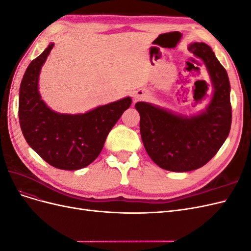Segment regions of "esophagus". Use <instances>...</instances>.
Returning a JSON list of instances; mask_svg holds the SVG:
<instances>
[{
    "label": "esophagus",
    "mask_w": 251,
    "mask_h": 251,
    "mask_svg": "<svg viewBox=\"0 0 251 251\" xmlns=\"http://www.w3.org/2000/svg\"><path fill=\"white\" fill-rule=\"evenodd\" d=\"M147 95H148V93L144 92V91H137V92H136L134 94V96H133L134 97V101H137L139 100H142V98L147 97Z\"/></svg>",
    "instance_id": "esophagus-1"
}]
</instances>
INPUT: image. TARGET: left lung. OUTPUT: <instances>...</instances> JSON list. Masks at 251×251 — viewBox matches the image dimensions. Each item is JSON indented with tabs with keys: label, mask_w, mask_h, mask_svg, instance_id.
<instances>
[{
	"label": "left lung",
	"mask_w": 251,
	"mask_h": 251,
	"mask_svg": "<svg viewBox=\"0 0 251 251\" xmlns=\"http://www.w3.org/2000/svg\"><path fill=\"white\" fill-rule=\"evenodd\" d=\"M188 50L203 60L214 87L205 111L188 117L149 102L135 104L140 114L144 149L157 165L171 172L202 168L218 153L231 126L230 83L226 70L208 45L194 43Z\"/></svg>",
	"instance_id": "left-lung-1"
}]
</instances>
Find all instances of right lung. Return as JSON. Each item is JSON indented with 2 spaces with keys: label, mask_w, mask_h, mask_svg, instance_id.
Here are the masks:
<instances>
[{
  "label": "right lung",
  "mask_w": 251,
  "mask_h": 251,
  "mask_svg": "<svg viewBox=\"0 0 251 251\" xmlns=\"http://www.w3.org/2000/svg\"><path fill=\"white\" fill-rule=\"evenodd\" d=\"M54 44L29 64L19 97V119L27 143L45 161L59 170L86 168L100 154L109 132L130 108L131 97L100 105L85 114L52 111L39 92V76Z\"/></svg>",
  "instance_id": "1"
}]
</instances>
